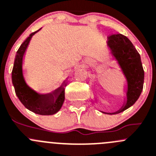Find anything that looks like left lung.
I'll return each instance as SVG.
<instances>
[{
	"instance_id": "obj_1",
	"label": "left lung",
	"mask_w": 156,
	"mask_h": 156,
	"mask_svg": "<svg viewBox=\"0 0 156 156\" xmlns=\"http://www.w3.org/2000/svg\"><path fill=\"white\" fill-rule=\"evenodd\" d=\"M107 43L113 55L118 60L128 81L127 102L116 114L133 105L140 98L143 88L144 70L140 55L130 40L123 35L116 33L108 36Z\"/></svg>"
}]
</instances>
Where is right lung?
<instances>
[{
  "mask_svg": "<svg viewBox=\"0 0 156 156\" xmlns=\"http://www.w3.org/2000/svg\"><path fill=\"white\" fill-rule=\"evenodd\" d=\"M32 33L20 46L15 56L12 70V83L15 93L26 108L40 115H53L61 109L65 101V89L59 88L47 95H40L27 85L22 73L23 56L32 36L38 32ZM56 101H55V98Z\"/></svg>",
  "mask_w": 156,
  "mask_h": 156,
  "instance_id": "right-lung-1",
  "label": "right lung"
}]
</instances>
